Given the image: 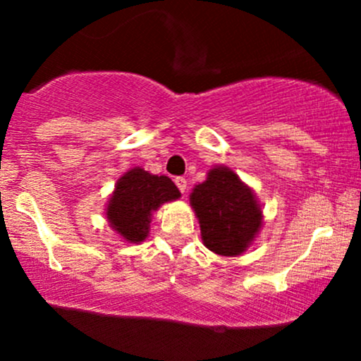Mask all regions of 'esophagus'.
Wrapping results in <instances>:
<instances>
[{
  "mask_svg": "<svg viewBox=\"0 0 361 361\" xmlns=\"http://www.w3.org/2000/svg\"><path fill=\"white\" fill-rule=\"evenodd\" d=\"M175 183H176V186H178V190H180L181 193H185L186 192V186H188V183H186V180L185 178H181V176H178L176 180H175Z\"/></svg>",
  "mask_w": 361,
  "mask_h": 361,
  "instance_id": "esophagus-1",
  "label": "esophagus"
}]
</instances>
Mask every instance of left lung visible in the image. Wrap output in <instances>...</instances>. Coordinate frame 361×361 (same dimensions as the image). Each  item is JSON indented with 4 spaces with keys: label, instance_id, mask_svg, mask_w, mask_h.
I'll list each match as a JSON object with an SVG mask.
<instances>
[{
    "label": "left lung",
    "instance_id": "1",
    "mask_svg": "<svg viewBox=\"0 0 361 361\" xmlns=\"http://www.w3.org/2000/svg\"><path fill=\"white\" fill-rule=\"evenodd\" d=\"M205 247L221 256H239L263 227V210L252 188L234 169L214 166L190 193Z\"/></svg>",
    "mask_w": 361,
    "mask_h": 361
}]
</instances>
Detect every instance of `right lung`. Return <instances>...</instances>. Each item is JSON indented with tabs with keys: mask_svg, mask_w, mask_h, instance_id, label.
<instances>
[{
	"mask_svg": "<svg viewBox=\"0 0 361 361\" xmlns=\"http://www.w3.org/2000/svg\"><path fill=\"white\" fill-rule=\"evenodd\" d=\"M181 197L168 176L132 168L118 178L105 207L106 221L123 241L139 244L149 235L152 212Z\"/></svg>",
	"mask_w": 361,
	"mask_h": 361,
	"instance_id": "right-lung-1",
	"label": "right lung"
}]
</instances>
